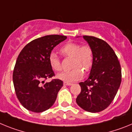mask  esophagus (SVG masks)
<instances>
[{
  "mask_svg": "<svg viewBox=\"0 0 132 132\" xmlns=\"http://www.w3.org/2000/svg\"><path fill=\"white\" fill-rule=\"evenodd\" d=\"M63 85H67V86H70V85H72V83H70V82H65V81H64Z\"/></svg>",
  "mask_w": 132,
  "mask_h": 132,
  "instance_id": "obj_1",
  "label": "esophagus"
}]
</instances>
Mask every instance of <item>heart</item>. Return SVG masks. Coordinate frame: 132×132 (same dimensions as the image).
Instances as JSON below:
<instances>
[{
    "label": "heart",
    "instance_id": "heart-1",
    "mask_svg": "<svg viewBox=\"0 0 132 132\" xmlns=\"http://www.w3.org/2000/svg\"><path fill=\"white\" fill-rule=\"evenodd\" d=\"M60 52L65 57L72 58L73 69L59 73L58 79L65 82H74L82 77V71L88 73L91 70L94 63V52L90 45H81L79 43L69 42L61 47ZM49 61L50 66L55 71L61 70L60 60L55 53L50 54Z\"/></svg>",
    "mask_w": 132,
    "mask_h": 132
}]
</instances>
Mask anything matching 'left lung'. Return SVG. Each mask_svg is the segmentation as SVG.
I'll return each instance as SVG.
<instances>
[{
	"label": "left lung",
	"mask_w": 132,
	"mask_h": 132,
	"mask_svg": "<svg viewBox=\"0 0 132 132\" xmlns=\"http://www.w3.org/2000/svg\"><path fill=\"white\" fill-rule=\"evenodd\" d=\"M94 52V63L88 79L79 82L81 88L76 102L90 112L107 108L116 96L122 81L121 66L110 46L100 38L83 36Z\"/></svg>",
	"instance_id": "obj_1"
}]
</instances>
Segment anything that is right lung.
<instances>
[{"label": "right lung", "mask_w": 132, "mask_h": 132, "mask_svg": "<svg viewBox=\"0 0 132 132\" xmlns=\"http://www.w3.org/2000/svg\"><path fill=\"white\" fill-rule=\"evenodd\" d=\"M67 39L65 36L48 35L27 44L18 55L13 71V82L18 101L27 110L42 112L54 104L63 87L60 79L45 80L55 76L49 57L53 49Z\"/></svg>", "instance_id": "obj_1"}]
</instances>
